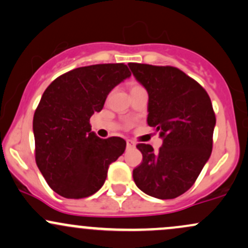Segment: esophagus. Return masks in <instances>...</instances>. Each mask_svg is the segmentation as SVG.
<instances>
[{"label": "esophagus", "instance_id": "obj_1", "mask_svg": "<svg viewBox=\"0 0 248 248\" xmlns=\"http://www.w3.org/2000/svg\"><path fill=\"white\" fill-rule=\"evenodd\" d=\"M135 147V142L133 140H127V148H129V149H132V148H134Z\"/></svg>", "mask_w": 248, "mask_h": 248}]
</instances>
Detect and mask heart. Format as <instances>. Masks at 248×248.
Here are the masks:
<instances>
[{
    "label": "heart",
    "mask_w": 248,
    "mask_h": 248,
    "mask_svg": "<svg viewBox=\"0 0 248 248\" xmlns=\"http://www.w3.org/2000/svg\"><path fill=\"white\" fill-rule=\"evenodd\" d=\"M139 88H142V87H141L140 84H137V83L132 84V89H139Z\"/></svg>",
    "instance_id": "1"
}]
</instances>
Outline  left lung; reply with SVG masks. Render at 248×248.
Wrapping results in <instances>:
<instances>
[{"mask_svg": "<svg viewBox=\"0 0 248 248\" xmlns=\"http://www.w3.org/2000/svg\"><path fill=\"white\" fill-rule=\"evenodd\" d=\"M128 66L148 93L147 122L160 133L159 151L138 143L142 162L133 170L135 185L157 199H174L194 185L213 147L216 114L207 92L170 66Z\"/></svg>", "mask_w": 248, "mask_h": 248, "instance_id": "left-lung-1", "label": "left lung"}]
</instances>
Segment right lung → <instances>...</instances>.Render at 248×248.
<instances>
[{"mask_svg":"<svg viewBox=\"0 0 248 248\" xmlns=\"http://www.w3.org/2000/svg\"><path fill=\"white\" fill-rule=\"evenodd\" d=\"M129 76L124 63L80 67L59 76L43 93L32 120L35 160L49 187L61 197L82 199L96 193L109 165L124 154L126 141L99 138L89 119Z\"/></svg>","mask_w":248,"mask_h":248,"instance_id":"add662e5","label":"right lung"}]
</instances>
